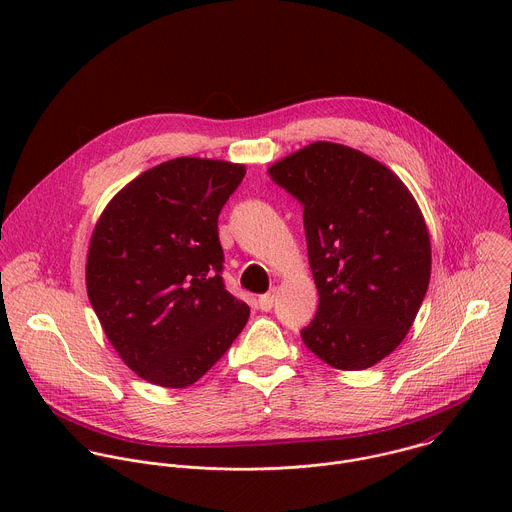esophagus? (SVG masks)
Segmentation results:
<instances>
[{"instance_id": "esophagus-1", "label": "esophagus", "mask_w": 512, "mask_h": 512, "mask_svg": "<svg viewBox=\"0 0 512 512\" xmlns=\"http://www.w3.org/2000/svg\"><path fill=\"white\" fill-rule=\"evenodd\" d=\"M273 302H275V291H269V294H263V296H259V300H257V306H259V310H263V312H269V310L273 308Z\"/></svg>"}]
</instances>
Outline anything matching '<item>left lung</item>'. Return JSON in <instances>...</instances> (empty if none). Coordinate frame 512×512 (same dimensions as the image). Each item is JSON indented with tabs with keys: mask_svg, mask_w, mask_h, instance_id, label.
I'll return each mask as SVG.
<instances>
[{
	"mask_svg": "<svg viewBox=\"0 0 512 512\" xmlns=\"http://www.w3.org/2000/svg\"><path fill=\"white\" fill-rule=\"evenodd\" d=\"M267 172L304 204L320 294L304 344L338 371L375 367L405 340L429 285L417 200L385 164L332 141L304 145Z\"/></svg>",
	"mask_w": 512,
	"mask_h": 512,
	"instance_id": "8db88e82",
	"label": "left lung"
}]
</instances>
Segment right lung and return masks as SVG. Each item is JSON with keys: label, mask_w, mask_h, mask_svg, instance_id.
Instances as JSON below:
<instances>
[{"label": "right lung", "mask_w": 512, "mask_h": 512, "mask_svg": "<svg viewBox=\"0 0 512 512\" xmlns=\"http://www.w3.org/2000/svg\"><path fill=\"white\" fill-rule=\"evenodd\" d=\"M247 168L174 158L145 170L105 206L87 253V294L127 367L186 389L212 369L249 320L227 291L218 212Z\"/></svg>", "instance_id": "right-lung-1"}]
</instances>
